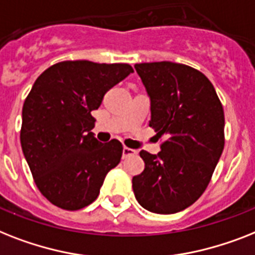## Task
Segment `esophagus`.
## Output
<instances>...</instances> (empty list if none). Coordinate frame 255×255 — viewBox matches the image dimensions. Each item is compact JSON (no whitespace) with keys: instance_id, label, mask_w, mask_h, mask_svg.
I'll return each instance as SVG.
<instances>
[{"instance_id":"esophagus-1","label":"esophagus","mask_w":255,"mask_h":255,"mask_svg":"<svg viewBox=\"0 0 255 255\" xmlns=\"http://www.w3.org/2000/svg\"><path fill=\"white\" fill-rule=\"evenodd\" d=\"M136 150H133V149L131 148H127V146H124L123 148V158H127V157L132 156V154H136Z\"/></svg>"}]
</instances>
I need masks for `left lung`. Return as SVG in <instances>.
Masks as SVG:
<instances>
[{"instance_id":"8db88e82","label":"left lung","mask_w":255,"mask_h":255,"mask_svg":"<svg viewBox=\"0 0 255 255\" xmlns=\"http://www.w3.org/2000/svg\"><path fill=\"white\" fill-rule=\"evenodd\" d=\"M150 97L149 126L163 137L161 152L141 150V174L132 178L140 206L169 215L190 207L210 183L224 149V110L211 81L185 64H136Z\"/></svg>"}]
</instances>
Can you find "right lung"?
<instances>
[{
	"label": "right lung",
	"instance_id": "right-lung-1",
	"mask_svg": "<svg viewBox=\"0 0 255 255\" xmlns=\"http://www.w3.org/2000/svg\"><path fill=\"white\" fill-rule=\"evenodd\" d=\"M132 72L129 64L76 60L55 64L35 81L22 110L20 145L35 185L53 206H89L121 162L122 142L95 138L92 111Z\"/></svg>",
	"mask_w": 255,
	"mask_h": 255
}]
</instances>
